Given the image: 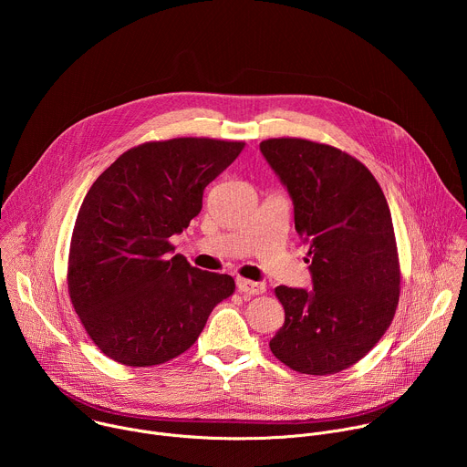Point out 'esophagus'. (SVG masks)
<instances>
[{
    "label": "esophagus",
    "mask_w": 467,
    "mask_h": 467,
    "mask_svg": "<svg viewBox=\"0 0 467 467\" xmlns=\"http://www.w3.org/2000/svg\"><path fill=\"white\" fill-rule=\"evenodd\" d=\"M236 286L245 296H260L264 292L262 283H254V281H247V279H236Z\"/></svg>",
    "instance_id": "obj_1"
}]
</instances>
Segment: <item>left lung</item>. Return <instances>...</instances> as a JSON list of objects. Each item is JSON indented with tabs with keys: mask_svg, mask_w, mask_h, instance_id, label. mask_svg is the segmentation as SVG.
<instances>
[{
	"mask_svg": "<svg viewBox=\"0 0 467 467\" xmlns=\"http://www.w3.org/2000/svg\"><path fill=\"white\" fill-rule=\"evenodd\" d=\"M260 151L294 202L308 244L314 290L277 286L285 325L272 353L305 375H335L364 358L388 330L401 268L386 197L349 153L305 139H268Z\"/></svg>",
	"mask_w": 467,
	"mask_h": 467,
	"instance_id": "left-lung-1",
	"label": "left lung"
}]
</instances>
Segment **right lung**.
Here are the masks:
<instances>
[{"mask_svg": "<svg viewBox=\"0 0 467 467\" xmlns=\"http://www.w3.org/2000/svg\"><path fill=\"white\" fill-rule=\"evenodd\" d=\"M245 148L216 139L144 142L90 186L68 254V294L98 349L118 364H164L193 346L234 294L231 275L193 268L170 236L203 207V192Z\"/></svg>", "mask_w": 467, "mask_h": 467, "instance_id": "add662e5", "label": "right lung"}]
</instances>
